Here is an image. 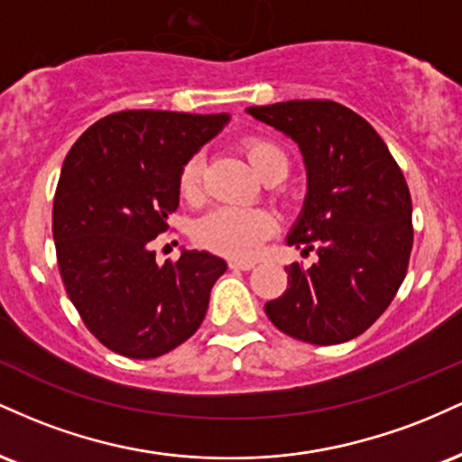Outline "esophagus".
<instances>
[{
    "mask_svg": "<svg viewBox=\"0 0 462 462\" xmlns=\"http://www.w3.org/2000/svg\"><path fill=\"white\" fill-rule=\"evenodd\" d=\"M254 261H243V258H232L230 261V267L232 269H241V272H249V269H254Z\"/></svg>",
    "mask_w": 462,
    "mask_h": 462,
    "instance_id": "34e87169",
    "label": "esophagus"
}]
</instances>
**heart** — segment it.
Returning a JSON list of instances; mask_svg holds the SVG:
<instances>
[{"label": "heart", "mask_w": 462, "mask_h": 462, "mask_svg": "<svg viewBox=\"0 0 462 462\" xmlns=\"http://www.w3.org/2000/svg\"><path fill=\"white\" fill-rule=\"evenodd\" d=\"M241 152L247 158L249 167L258 178H267L280 173L284 178L289 161L286 153L273 141L263 136H245L241 141ZM178 193L189 204H195L201 198V158L193 156L184 162L178 176ZM275 230V219L264 208H241V206H221L213 213L195 224L193 236L198 245L210 252L224 254L235 258H252L263 245L267 236Z\"/></svg>", "instance_id": "b5f03b06"}]
</instances>
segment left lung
Wrapping results in <instances>:
<instances>
[{"label":"left lung","mask_w":462,"mask_h":462,"mask_svg":"<svg viewBox=\"0 0 462 462\" xmlns=\"http://www.w3.org/2000/svg\"><path fill=\"white\" fill-rule=\"evenodd\" d=\"M247 113L300 145L309 193L286 243L319 256L284 269L289 286L264 312L304 343H346L389 309L406 278L412 201L404 173L378 132L343 104L291 99Z\"/></svg>","instance_id":"8db88e82"}]
</instances>
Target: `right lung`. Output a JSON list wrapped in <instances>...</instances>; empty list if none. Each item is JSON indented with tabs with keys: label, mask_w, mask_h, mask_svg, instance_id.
Segmentation results:
<instances>
[{
	"label": "right lung",
	"mask_w": 462,
	"mask_h": 462,
	"mask_svg": "<svg viewBox=\"0 0 462 462\" xmlns=\"http://www.w3.org/2000/svg\"><path fill=\"white\" fill-rule=\"evenodd\" d=\"M230 115L121 110L84 132L62 164L51 232L69 300L102 346L158 358L198 332L227 264L182 249L158 264L152 241L180 204L184 162Z\"/></svg>",
	"instance_id": "right-lung-1"
}]
</instances>
